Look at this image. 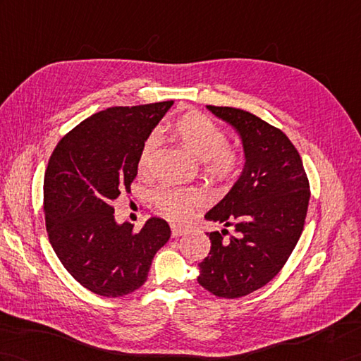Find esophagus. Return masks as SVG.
Listing matches in <instances>:
<instances>
[{"label": "esophagus", "mask_w": 361, "mask_h": 361, "mask_svg": "<svg viewBox=\"0 0 361 361\" xmlns=\"http://www.w3.org/2000/svg\"><path fill=\"white\" fill-rule=\"evenodd\" d=\"M171 231H172V237L173 238L181 237V235H184V233L188 232L186 228H183V226H178V224H172L171 226Z\"/></svg>", "instance_id": "34e87169"}]
</instances>
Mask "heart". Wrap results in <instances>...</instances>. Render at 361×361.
I'll list each match as a JSON object with an SVG mask.
<instances>
[{"mask_svg": "<svg viewBox=\"0 0 361 361\" xmlns=\"http://www.w3.org/2000/svg\"><path fill=\"white\" fill-rule=\"evenodd\" d=\"M173 137L180 145L201 161V171L214 183H228L235 177L241 157L238 150L228 142V137L221 126L209 116L189 112L175 121L172 128ZM158 135L150 133L145 140L138 157V169L147 173L152 167L158 147ZM157 211L169 220H183L194 206L203 201V195L195 188L163 186L152 194Z\"/></svg>", "mask_w": 361, "mask_h": 361, "instance_id": "obj_1", "label": "heart"}]
</instances>
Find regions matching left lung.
Segmentation results:
<instances>
[{
	"mask_svg": "<svg viewBox=\"0 0 361 361\" xmlns=\"http://www.w3.org/2000/svg\"><path fill=\"white\" fill-rule=\"evenodd\" d=\"M207 109L238 130L246 164L229 194L204 215L233 233H209L211 250L197 280L216 297L238 298L263 288L286 264L305 228L311 189L286 133L241 109Z\"/></svg>",
	"mask_w": 361,
	"mask_h": 361,
	"instance_id": "8db88e82",
	"label": "left lung"
}]
</instances>
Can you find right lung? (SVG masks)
I'll return each mask as SVG.
<instances>
[{
  "label": "right lung",
  "mask_w": 361,
  "mask_h": 361,
  "mask_svg": "<svg viewBox=\"0 0 361 361\" xmlns=\"http://www.w3.org/2000/svg\"><path fill=\"white\" fill-rule=\"evenodd\" d=\"M173 102L116 106L94 114L60 140L44 173L49 241L75 280L103 297L141 288L157 250L171 237L161 219L135 232L116 224L112 201L138 172L142 142Z\"/></svg>",
  "instance_id": "add662e5"
}]
</instances>
